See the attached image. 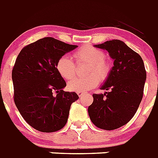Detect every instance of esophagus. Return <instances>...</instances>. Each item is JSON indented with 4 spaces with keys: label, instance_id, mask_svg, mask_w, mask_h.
Here are the masks:
<instances>
[{
    "label": "esophagus",
    "instance_id": "obj_1",
    "mask_svg": "<svg viewBox=\"0 0 158 158\" xmlns=\"http://www.w3.org/2000/svg\"><path fill=\"white\" fill-rule=\"evenodd\" d=\"M77 94L78 95V96H79V97H82V96L85 95V93H82V92H77Z\"/></svg>",
    "mask_w": 158,
    "mask_h": 158
}]
</instances>
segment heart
<instances>
[{
	"label": "heart",
	"mask_w": 158,
	"mask_h": 158,
	"mask_svg": "<svg viewBox=\"0 0 158 158\" xmlns=\"http://www.w3.org/2000/svg\"><path fill=\"white\" fill-rule=\"evenodd\" d=\"M73 58L77 63L85 62L89 66L83 78H76L68 84V89L73 92H86L96 87L99 82L107 79L111 71V62L105 58L102 50L90 45L83 46L73 53ZM58 74L64 80L69 81L74 77L75 64L68 56L60 57L56 62Z\"/></svg>",
	"instance_id": "heart-1"
}]
</instances>
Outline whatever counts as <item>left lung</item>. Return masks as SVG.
Segmentation results:
<instances>
[{"instance_id": "obj_1", "label": "left lung", "mask_w": 158, "mask_h": 158, "mask_svg": "<svg viewBox=\"0 0 158 158\" xmlns=\"http://www.w3.org/2000/svg\"><path fill=\"white\" fill-rule=\"evenodd\" d=\"M108 51L114 66L104 85V94H93L88 108L90 119L100 129L111 131L133 118L142 100L146 71L142 57L118 40L95 45Z\"/></svg>"}]
</instances>
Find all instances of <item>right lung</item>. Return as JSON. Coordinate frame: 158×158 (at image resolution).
<instances>
[{
  "label": "right lung",
  "mask_w": 158,
  "mask_h": 158,
  "mask_svg": "<svg viewBox=\"0 0 158 158\" xmlns=\"http://www.w3.org/2000/svg\"><path fill=\"white\" fill-rule=\"evenodd\" d=\"M77 46L46 37L25 46L12 68L13 99L24 120L41 132H55L64 127L76 93L62 90L66 86L58 74L60 57Z\"/></svg>",
  "instance_id": "1"
}]
</instances>
